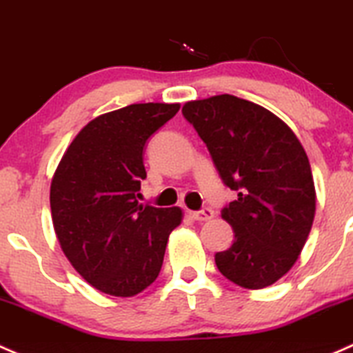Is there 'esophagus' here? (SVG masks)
<instances>
[{
  "label": "esophagus",
  "instance_id": "obj_1",
  "mask_svg": "<svg viewBox=\"0 0 353 353\" xmlns=\"http://www.w3.org/2000/svg\"><path fill=\"white\" fill-rule=\"evenodd\" d=\"M191 218L192 220H196V221H208V220H211V218H213V210H210V208H203L201 211H191Z\"/></svg>",
  "mask_w": 353,
  "mask_h": 353
}]
</instances>
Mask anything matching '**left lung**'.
I'll list each match as a JSON object with an SVG mask.
<instances>
[{"instance_id": "1", "label": "left lung", "mask_w": 353, "mask_h": 353, "mask_svg": "<svg viewBox=\"0 0 353 353\" xmlns=\"http://www.w3.org/2000/svg\"><path fill=\"white\" fill-rule=\"evenodd\" d=\"M183 114L239 194L221 213L235 240L214 255L218 270L245 289L274 284L298 261L316 211L301 142L269 110L232 94L188 101Z\"/></svg>"}]
</instances>
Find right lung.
Returning a JSON list of instances; mask_svg holds the SVG:
<instances>
[{"label":"right lung","mask_w":353,"mask_h":353,"mask_svg":"<svg viewBox=\"0 0 353 353\" xmlns=\"http://www.w3.org/2000/svg\"><path fill=\"white\" fill-rule=\"evenodd\" d=\"M179 103H139L99 114L74 137L50 183V211L62 252L86 283L130 298L157 279L183 210L139 203L143 147Z\"/></svg>","instance_id":"right-lung-1"}]
</instances>
